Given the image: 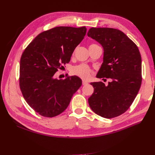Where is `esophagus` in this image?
Segmentation results:
<instances>
[{
    "mask_svg": "<svg viewBox=\"0 0 155 155\" xmlns=\"http://www.w3.org/2000/svg\"><path fill=\"white\" fill-rule=\"evenodd\" d=\"M82 84H83V85H87V84H88V82L87 81L83 80L82 81Z\"/></svg>",
    "mask_w": 155,
    "mask_h": 155,
    "instance_id": "obj_1",
    "label": "esophagus"
}]
</instances>
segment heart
<instances>
[{
	"label": "heart",
	"mask_w": 155,
	"mask_h": 155,
	"mask_svg": "<svg viewBox=\"0 0 155 155\" xmlns=\"http://www.w3.org/2000/svg\"><path fill=\"white\" fill-rule=\"evenodd\" d=\"M95 45H91V46ZM72 74L83 79H88L92 74V69L85 64H81L75 66L72 68Z\"/></svg>",
	"instance_id": "b5f03b06"
}]
</instances>
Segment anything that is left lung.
I'll use <instances>...</instances> for the list:
<instances>
[{
    "mask_svg": "<svg viewBox=\"0 0 155 155\" xmlns=\"http://www.w3.org/2000/svg\"><path fill=\"white\" fill-rule=\"evenodd\" d=\"M87 35L104 50L96 77L111 79L107 86L101 81L91 83L94 91L88 104L103 118H114L127 110L138 94L142 83L141 55L134 42L119 30L91 28Z\"/></svg>",
    "mask_w": 155,
    "mask_h": 155,
    "instance_id": "left-lung-1",
    "label": "left lung"
}]
</instances>
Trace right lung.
Returning a JSON list of instances; mask_svg holds the SVG:
<instances>
[{
	"label": "right lung",
	"mask_w": 155,
	"mask_h": 155,
	"mask_svg": "<svg viewBox=\"0 0 155 155\" xmlns=\"http://www.w3.org/2000/svg\"><path fill=\"white\" fill-rule=\"evenodd\" d=\"M86 31L85 26L55 27L41 32L23 51L20 88L27 104L40 115L51 118L62 113L81 86L76 76L58 79L54 75L70 62Z\"/></svg>",
	"instance_id": "add662e5"
}]
</instances>
